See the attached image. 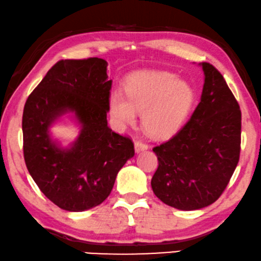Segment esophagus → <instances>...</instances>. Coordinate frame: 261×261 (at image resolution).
Returning <instances> with one entry per match:
<instances>
[{
  "label": "esophagus",
  "instance_id": "1",
  "mask_svg": "<svg viewBox=\"0 0 261 261\" xmlns=\"http://www.w3.org/2000/svg\"><path fill=\"white\" fill-rule=\"evenodd\" d=\"M148 149V144L144 143L143 141H136L135 142V150L137 152H141V151H144V150Z\"/></svg>",
  "mask_w": 261,
  "mask_h": 261
}]
</instances>
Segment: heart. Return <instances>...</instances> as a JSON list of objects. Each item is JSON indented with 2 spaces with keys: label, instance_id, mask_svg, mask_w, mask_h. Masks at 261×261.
<instances>
[{
  "label": "heart",
  "instance_id": "b5f03b06",
  "mask_svg": "<svg viewBox=\"0 0 261 261\" xmlns=\"http://www.w3.org/2000/svg\"><path fill=\"white\" fill-rule=\"evenodd\" d=\"M122 92L111 93L110 112L120 124L134 125L141 112L142 125L150 135L175 134L192 112L195 91L188 82L168 72H136L124 83Z\"/></svg>",
  "mask_w": 261,
  "mask_h": 261
}]
</instances>
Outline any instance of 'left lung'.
Returning <instances> with one entry per match:
<instances>
[{"label":"left lung","mask_w":261,"mask_h":261,"mask_svg":"<svg viewBox=\"0 0 261 261\" xmlns=\"http://www.w3.org/2000/svg\"><path fill=\"white\" fill-rule=\"evenodd\" d=\"M201 66L204 84L199 105L177 134L152 149L159 160L153 193L182 211L214 203L240 157V106L221 73L209 62Z\"/></svg>","instance_id":"8db88e82"}]
</instances>
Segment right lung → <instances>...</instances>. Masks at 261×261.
<instances>
[{
    "instance_id": "1",
    "label": "right lung",
    "mask_w": 261,
    "mask_h": 261,
    "mask_svg": "<svg viewBox=\"0 0 261 261\" xmlns=\"http://www.w3.org/2000/svg\"><path fill=\"white\" fill-rule=\"evenodd\" d=\"M106 66L99 58L58 61L24 104L25 166L47 199L68 212L87 211L108 199L118 171L135 155L131 138L108 126L112 80ZM68 111L76 113L82 131L71 148L60 149L48 127Z\"/></svg>"
}]
</instances>
